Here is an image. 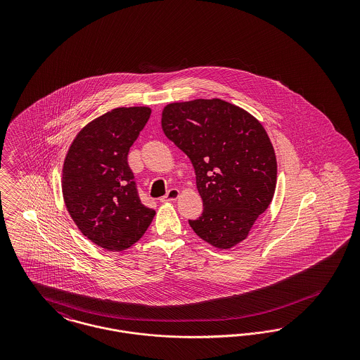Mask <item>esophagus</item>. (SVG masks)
Returning a JSON list of instances; mask_svg holds the SVG:
<instances>
[{"label": "esophagus", "mask_w": 360, "mask_h": 360, "mask_svg": "<svg viewBox=\"0 0 360 360\" xmlns=\"http://www.w3.org/2000/svg\"><path fill=\"white\" fill-rule=\"evenodd\" d=\"M181 193L178 188H170L169 193L160 198V202H172V201H176L179 198Z\"/></svg>", "instance_id": "obj_1"}]
</instances>
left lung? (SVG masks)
I'll return each mask as SVG.
<instances>
[{
  "mask_svg": "<svg viewBox=\"0 0 360 360\" xmlns=\"http://www.w3.org/2000/svg\"><path fill=\"white\" fill-rule=\"evenodd\" d=\"M162 129L188 155L204 212L188 220L219 250L247 239L276 186V156L264 127L251 113L220 98L172 103Z\"/></svg>",
  "mask_w": 360,
  "mask_h": 360,
  "instance_id": "left-lung-1",
  "label": "left lung"
}]
</instances>
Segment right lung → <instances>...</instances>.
<instances>
[{
  "label": "right lung",
  "instance_id": "right-lung-1",
  "mask_svg": "<svg viewBox=\"0 0 360 360\" xmlns=\"http://www.w3.org/2000/svg\"><path fill=\"white\" fill-rule=\"evenodd\" d=\"M148 106L116 108L74 137L62 167V193L72 221L90 241L120 252L146 233L154 209L140 202L128 153L150 119Z\"/></svg>",
  "mask_w": 360,
  "mask_h": 360
}]
</instances>
